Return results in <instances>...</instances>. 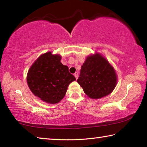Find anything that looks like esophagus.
Wrapping results in <instances>:
<instances>
[{"label":"esophagus","instance_id":"34e87169","mask_svg":"<svg viewBox=\"0 0 147 147\" xmlns=\"http://www.w3.org/2000/svg\"><path fill=\"white\" fill-rule=\"evenodd\" d=\"M74 76H75V78H76V80L78 79V73H74Z\"/></svg>","mask_w":147,"mask_h":147}]
</instances>
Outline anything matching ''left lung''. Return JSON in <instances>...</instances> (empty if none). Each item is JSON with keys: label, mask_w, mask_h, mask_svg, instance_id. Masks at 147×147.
<instances>
[{"label": "left lung", "mask_w": 147, "mask_h": 147, "mask_svg": "<svg viewBox=\"0 0 147 147\" xmlns=\"http://www.w3.org/2000/svg\"><path fill=\"white\" fill-rule=\"evenodd\" d=\"M77 82L88 97L99 99L113 91L117 83V75L109 61L96 53L86 58Z\"/></svg>", "instance_id": "1"}]
</instances>
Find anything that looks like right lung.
<instances>
[{
	"mask_svg": "<svg viewBox=\"0 0 147 147\" xmlns=\"http://www.w3.org/2000/svg\"><path fill=\"white\" fill-rule=\"evenodd\" d=\"M59 54L48 52L41 54L32 65L27 73L28 88L39 100L57 104L65 95L67 88L76 78L69 67L61 62Z\"/></svg>",
	"mask_w": 147,
	"mask_h": 147,
	"instance_id": "obj_1",
	"label": "right lung"
}]
</instances>
